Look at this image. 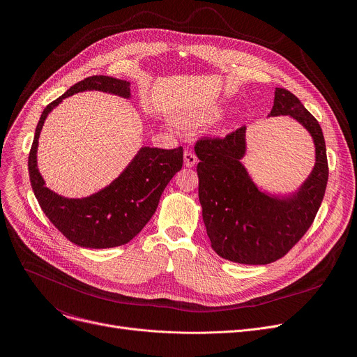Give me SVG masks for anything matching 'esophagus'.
<instances>
[{
    "instance_id": "1",
    "label": "esophagus",
    "mask_w": 357,
    "mask_h": 357,
    "mask_svg": "<svg viewBox=\"0 0 357 357\" xmlns=\"http://www.w3.org/2000/svg\"><path fill=\"white\" fill-rule=\"evenodd\" d=\"M183 162H185V167L192 168V167H195V164L197 162V157L193 154L192 151H185V154H183Z\"/></svg>"
}]
</instances>
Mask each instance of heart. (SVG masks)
<instances>
[{"mask_svg": "<svg viewBox=\"0 0 357 357\" xmlns=\"http://www.w3.org/2000/svg\"><path fill=\"white\" fill-rule=\"evenodd\" d=\"M218 116H219V109L213 107V109H209L205 114H203V117H202V119H205V120H212V119H216Z\"/></svg>", "mask_w": 357, "mask_h": 357, "instance_id": "1", "label": "heart"}]
</instances>
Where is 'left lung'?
Masks as SVG:
<instances>
[{"instance_id":"obj_1","label":"left lung","mask_w":357,"mask_h":357,"mask_svg":"<svg viewBox=\"0 0 357 357\" xmlns=\"http://www.w3.org/2000/svg\"><path fill=\"white\" fill-rule=\"evenodd\" d=\"M270 116H291L310 131L315 144L314 171L285 197L261 192L240 162L245 154V127L223 138L196 141L199 200L212 248L222 259L250 266L270 264L302 238L314 223L328 183V158L317 119L287 89L277 87Z\"/></svg>"}]
</instances>
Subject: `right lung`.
<instances>
[{
  "instance_id": "obj_1",
  "label": "right lung",
  "mask_w": 357,
  "mask_h": 357,
  "mask_svg": "<svg viewBox=\"0 0 357 357\" xmlns=\"http://www.w3.org/2000/svg\"><path fill=\"white\" fill-rule=\"evenodd\" d=\"M84 90H100L130 98V83L110 76H90L73 84L42 112L28 157L32 190L46 218L72 243L86 248L127 244L155 213L161 195L183 164V148L142 146L130 165L109 186L82 197H63L45 186L36 165L42 126L61 101Z\"/></svg>"
}]
</instances>
